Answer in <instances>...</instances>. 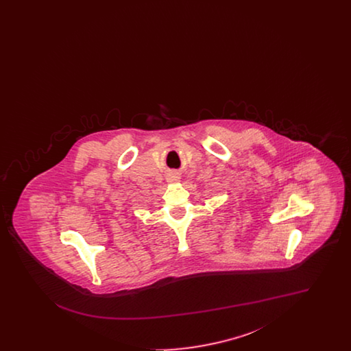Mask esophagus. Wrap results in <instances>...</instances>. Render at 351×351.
Here are the masks:
<instances>
[{
	"label": "esophagus",
	"instance_id": "34e87169",
	"mask_svg": "<svg viewBox=\"0 0 351 351\" xmlns=\"http://www.w3.org/2000/svg\"><path fill=\"white\" fill-rule=\"evenodd\" d=\"M167 180L169 183H176V182H179V180H180V175H179V173H176V172H173V173L168 175Z\"/></svg>",
	"mask_w": 351,
	"mask_h": 351
}]
</instances>
